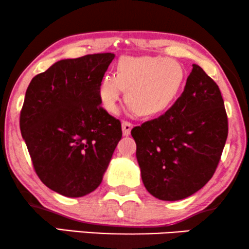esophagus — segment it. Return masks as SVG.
I'll return each mask as SVG.
<instances>
[{"label": "esophagus", "instance_id": "34e87169", "mask_svg": "<svg viewBox=\"0 0 249 249\" xmlns=\"http://www.w3.org/2000/svg\"><path fill=\"white\" fill-rule=\"evenodd\" d=\"M132 124L131 122H128V121H122V132H124V136H128L130 135V131L132 129Z\"/></svg>", "mask_w": 249, "mask_h": 249}]
</instances>
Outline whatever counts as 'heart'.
<instances>
[{
	"label": "heart",
	"instance_id": "heart-1",
	"mask_svg": "<svg viewBox=\"0 0 249 249\" xmlns=\"http://www.w3.org/2000/svg\"><path fill=\"white\" fill-rule=\"evenodd\" d=\"M185 71L178 61L160 56H122L114 77L105 76L97 88L102 107L108 113L119 111L121 89L136 114L154 117L165 111L181 89Z\"/></svg>",
	"mask_w": 249,
	"mask_h": 249
}]
</instances>
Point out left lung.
<instances>
[{"instance_id": "obj_1", "label": "left lung", "mask_w": 249, "mask_h": 249, "mask_svg": "<svg viewBox=\"0 0 249 249\" xmlns=\"http://www.w3.org/2000/svg\"><path fill=\"white\" fill-rule=\"evenodd\" d=\"M145 188L156 198L179 200L206 185L228 137V117L215 81L193 64L185 89L154 120L131 130Z\"/></svg>"}]
</instances>
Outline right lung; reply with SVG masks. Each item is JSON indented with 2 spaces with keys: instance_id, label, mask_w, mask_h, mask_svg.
I'll use <instances>...</instances> for the list:
<instances>
[{
  "instance_id": "obj_1",
  "label": "right lung",
  "mask_w": 249,
  "mask_h": 249,
  "mask_svg": "<svg viewBox=\"0 0 249 249\" xmlns=\"http://www.w3.org/2000/svg\"><path fill=\"white\" fill-rule=\"evenodd\" d=\"M113 53L57 61L27 88L20 130L36 175L50 189L81 197L97 188L122 137L97 88Z\"/></svg>"
}]
</instances>
